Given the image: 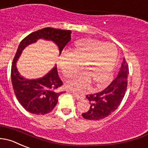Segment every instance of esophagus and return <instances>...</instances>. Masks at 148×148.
Returning a JSON list of instances; mask_svg holds the SVG:
<instances>
[{"label": "esophagus", "mask_w": 148, "mask_h": 148, "mask_svg": "<svg viewBox=\"0 0 148 148\" xmlns=\"http://www.w3.org/2000/svg\"><path fill=\"white\" fill-rule=\"evenodd\" d=\"M72 94H73V95H74V97H76V99H77V100H81V98H82V97H81V96H80L79 95L77 94V93H75V92H73Z\"/></svg>", "instance_id": "1"}]
</instances>
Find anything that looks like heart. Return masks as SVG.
I'll return each instance as SVG.
<instances>
[{"mask_svg":"<svg viewBox=\"0 0 148 148\" xmlns=\"http://www.w3.org/2000/svg\"><path fill=\"white\" fill-rule=\"evenodd\" d=\"M117 55L118 51L114 44L87 38L77 41L68 53H61L58 66L66 78L76 75L82 66L84 75L69 81V88L79 90L90 84L101 90L110 82Z\"/></svg>","mask_w":148,"mask_h":148,"instance_id":"b5f03b06","label":"heart"}]
</instances>
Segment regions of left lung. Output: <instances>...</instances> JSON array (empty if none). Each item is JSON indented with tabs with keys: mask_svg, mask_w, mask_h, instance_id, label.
I'll use <instances>...</instances> for the list:
<instances>
[{
	"mask_svg": "<svg viewBox=\"0 0 148 148\" xmlns=\"http://www.w3.org/2000/svg\"><path fill=\"white\" fill-rule=\"evenodd\" d=\"M129 66L124 58L116 78L105 90L86 96L90 101V109L83 113V118L88 120H100L108 116L119 107L127 88Z\"/></svg>",
	"mask_w": 148,
	"mask_h": 148,
	"instance_id": "1",
	"label": "left lung"
}]
</instances>
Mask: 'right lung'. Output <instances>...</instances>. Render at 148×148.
<instances>
[{
    "instance_id": "obj_1",
    "label": "right lung",
    "mask_w": 148,
    "mask_h": 148,
    "mask_svg": "<svg viewBox=\"0 0 148 148\" xmlns=\"http://www.w3.org/2000/svg\"><path fill=\"white\" fill-rule=\"evenodd\" d=\"M70 30L46 27L34 32L21 40L18 47L11 66V82L17 100L26 110L37 115H45L52 111L58 103L63 82L59 78L55 66L43 77L37 79H28L21 76L16 63L22 51L30 44L39 39L51 40L59 48L60 54L71 40Z\"/></svg>"
}]
</instances>
